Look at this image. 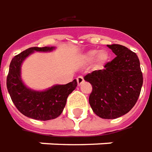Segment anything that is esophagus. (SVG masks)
I'll return each instance as SVG.
<instances>
[{"instance_id":"1","label":"esophagus","mask_w":152,"mask_h":152,"mask_svg":"<svg viewBox=\"0 0 152 152\" xmlns=\"http://www.w3.org/2000/svg\"><path fill=\"white\" fill-rule=\"evenodd\" d=\"M83 81H84V79L83 78V76H78V78H77V82H78V86H80L83 83Z\"/></svg>"}]
</instances>
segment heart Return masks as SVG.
<instances>
[{
  "instance_id": "1",
  "label": "heart",
  "mask_w": 152,
  "mask_h": 152,
  "mask_svg": "<svg viewBox=\"0 0 152 152\" xmlns=\"http://www.w3.org/2000/svg\"><path fill=\"white\" fill-rule=\"evenodd\" d=\"M98 54V51L97 50H90L88 52H87L86 54H84V58L89 61V60H92L94 59L96 55ZM109 58L108 56V54L106 51H101L99 54H98V57H97V61L99 64H105V63L107 61V59Z\"/></svg>"
}]
</instances>
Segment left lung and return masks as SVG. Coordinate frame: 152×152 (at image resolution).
<instances>
[{"instance_id": "1", "label": "left lung", "mask_w": 152, "mask_h": 152, "mask_svg": "<svg viewBox=\"0 0 152 152\" xmlns=\"http://www.w3.org/2000/svg\"><path fill=\"white\" fill-rule=\"evenodd\" d=\"M117 56L84 76L93 90L89 104L94 113L104 119H115L127 113L137 101L143 77L136 53L121 45H107Z\"/></svg>"}]
</instances>
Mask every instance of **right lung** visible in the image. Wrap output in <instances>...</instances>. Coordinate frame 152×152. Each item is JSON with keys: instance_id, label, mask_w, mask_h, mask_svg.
I'll return each mask as SVG.
<instances>
[{"instance_id": "add662e5", "label": "right lung", "mask_w": 152, "mask_h": 152, "mask_svg": "<svg viewBox=\"0 0 152 152\" xmlns=\"http://www.w3.org/2000/svg\"><path fill=\"white\" fill-rule=\"evenodd\" d=\"M54 47H31L15 55L10 64L6 87L12 102L23 115L35 120L47 121L58 118L62 113L67 98L76 87L74 79L64 85H55L43 92L26 88L20 78L23 60L34 51H51Z\"/></svg>"}]
</instances>
